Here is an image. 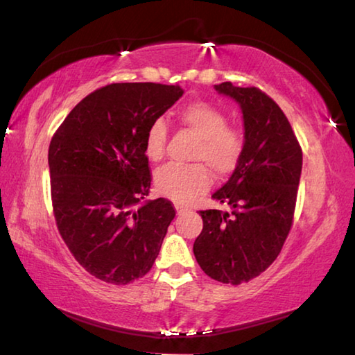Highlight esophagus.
<instances>
[{"label": "esophagus", "mask_w": 355, "mask_h": 355, "mask_svg": "<svg viewBox=\"0 0 355 355\" xmlns=\"http://www.w3.org/2000/svg\"><path fill=\"white\" fill-rule=\"evenodd\" d=\"M175 209H177V214H178V215H182V214H184V212H186L184 207H183V206H178V205L175 206Z\"/></svg>", "instance_id": "obj_1"}]
</instances>
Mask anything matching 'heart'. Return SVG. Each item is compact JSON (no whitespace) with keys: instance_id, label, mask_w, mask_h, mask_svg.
<instances>
[{"instance_id":"b5f03b06","label":"heart","mask_w":355,"mask_h":355,"mask_svg":"<svg viewBox=\"0 0 355 355\" xmlns=\"http://www.w3.org/2000/svg\"><path fill=\"white\" fill-rule=\"evenodd\" d=\"M180 123L198 138L192 152L193 164H166L155 172V187L162 196L183 205L218 180L231 177L245 154L246 138L240 128L227 124V115L207 101H197L180 112ZM168 128L158 118L152 121L144 137V154L150 162L164 157Z\"/></svg>"}]
</instances>
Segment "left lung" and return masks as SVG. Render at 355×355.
Instances as JSON below:
<instances>
[{
    "instance_id": "obj_1",
    "label": "left lung",
    "mask_w": 355,
    "mask_h": 355,
    "mask_svg": "<svg viewBox=\"0 0 355 355\" xmlns=\"http://www.w3.org/2000/svg\"><path fill=\"white\" fill-rule=\"evenodd\" d=\"M240 104L245 154L229 182L212 196L231 212L200 211L203 229L193 255L211 279L241 284L279 257L294 223L303 154L286 115L259 87L215 86Z\"/></svg>"
}]
</instances>
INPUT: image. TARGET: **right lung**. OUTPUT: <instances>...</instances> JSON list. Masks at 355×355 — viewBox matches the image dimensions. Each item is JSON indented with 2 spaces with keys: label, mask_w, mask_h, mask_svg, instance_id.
I'll list each match as a JSON object with an SVG mask.
<instances>
[{
  "label": "right lung",
  "mask_w": 355,
  "mask_h": 355,
  "mask_svg": "<svg viewBox=\"0 0 355 355\" xmlns=\"http://www.w3.org/2000/svg\"><path fill=\"white\" fill-rule=\"evenodd\" d=\"M182 95L178 85L114 83L83 98L52 137L55 223L95 279L128 284L158 257L175 207L166 198L138 205L152 182L144 137Z\"/></svg>",
  "instance_id": "right-lung-1"
}]
</instances>
